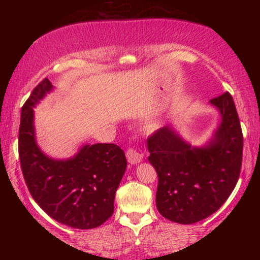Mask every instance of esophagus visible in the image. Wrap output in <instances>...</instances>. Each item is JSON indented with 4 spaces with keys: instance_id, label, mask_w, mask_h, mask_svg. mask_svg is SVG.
<instances>
[{
    "instance_id": "34e87169",
    "label": "esophagus",
    "mask_w": 260,
    "mask_h": 260,
    "mask_svg": "<svg viewBox=\"0 0 260 260\" xmlns=\"http://www.w3.org/2000/svg\"><path fill=\"white\" fill-rule=\"evenodd\" d=\"M126 156H127V160L128 162L132 164V165H136V164H139L140 161L143 160V155L139 153V151H137L134 148H129L128 150L126 151Z\"/></svg>"
}]
</instances>
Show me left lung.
Masks as SVG:
<instances>
[{
    "mask_svg": "<svg viewBox=\"0 0 260 260\" xmlns=\"http://www.w3.org/2000/svg\"><path fill=\"white\" fill-rule=\"evenodd\" d=\"M220 123L202 147H193L172 126L148 139V160L159 182L156 208L170 221L194 223L207 219L226 202L240 177L243 136L230 92L210 100Z\"/></svg>",
    "mask_w": 260,
    "mask_h": 260,
    "instance_id": "1",
    "label": "left lung"
}]
</instances>
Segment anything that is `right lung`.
<instances>
[{"mask_svg": "<svg viewBox=\"0 0 260 260\" xmlns=\"http://www.w3.org/2000/svg\"><path fill=\"white\" fill-rule=\"evenodd\" d=\"M52 89L45 78L22 107L18 150L23 176L34 201L53 220L73 229H95L113 214L126 156L111 143L85 144L66 160L44 154L35 138L34 107Z\"/></svg>", "mask_w": 260, "mask_h": 260, "instance_id": "obj_1", "label": "right lung"}]
</instances>
